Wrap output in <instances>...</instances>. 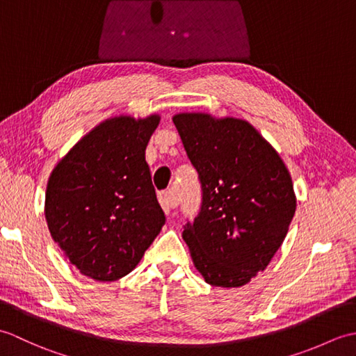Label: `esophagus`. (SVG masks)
<instances>
[{"instance_id":"esophagus-1","label":"esophagus","mask_w":356,"mask_h":356,"mask_svg":"<svg viewBox=\"0 0 356 356\" xmlns=\"http://www.w3.org/2000/svg\"><path fill=\"white\" fill-rule=\"evenodd\" d=\"M157 200L161 203L162 209L165 211V214H170L171 209L177 207V195L172 191H162L157 194Z\"/></svg>"}]
</instances>
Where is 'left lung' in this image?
I'll return each mask as SVG.
<instances>
[{"instance_id": "1", "label": "left lung", "mask_w": 356, "mask_h": 356, "mask_svg": "<svg viewBox=\"0 0 356 356\" xmlns=\"http://www.w3.org/2000/svg\"><path fill=\"white\" fill-rule=\"evenodd\" d=\"M172 122L199 172L202 208L182 237L205 282L240 287L266 269L297 197L275 148L245 119L177 113Z\"/></svg>"}]
</instances>
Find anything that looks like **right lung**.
<instances>
[{"mask_svg": "<svg viewBox=\"0 0 356 356\" xmlns=\"http://www.w3.org/2000/svg\"><path fill=\"white\" fill-rule=\"evenodd\" d=\"M161 116H115L53 168L44 214L51 238L82 275L116 282L138 266L165 223L145 149Z\"/></svg>", "mask_w": 356, "mask_h": 356, "instance_id": "add662e5", "label": "right lung"}]
</instances>
